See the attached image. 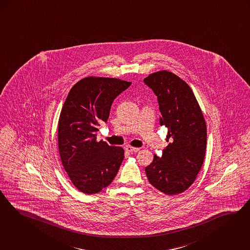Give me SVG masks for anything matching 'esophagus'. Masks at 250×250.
I'll list each match as a JSON object with an SVG mask.
<instances>
[{"instance_id":"1","label":"esophagus","mask_w":250,"mask_h":250,"mask_svg":"<svg viewBox=\"0 0 250 250\" xmlns=\"http://www.w3.org/2000/svg\"><path fill=\"white\" fill-rule=\"evenodd\" d=\"M125 150L129 151V152H138L140 149L139 148H134V147H131V146H126Z\"/></svg>"}]
</instances>
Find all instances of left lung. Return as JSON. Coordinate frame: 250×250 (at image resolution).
I'll return each mask as SVG.
<instances>
[{
    "label": "left lung",
    "mask_w": 250,
    "mask_h": 250,
    "mask_svg": "<svg viewBox=\"0 0 250 250\" xmlns=\"http://www.w3.org/2000/svg\"><path fill=\"white\" fill-rule=\"evenodd\" d=\"M157 97L160 125L167 127V147L154 155L145 168L150 184L175 195L187 190L196 179L205 159L207 125L199 104L186 82L161 70L144 79Z\"/></svg>",
    "instance_id": "left-lung-1"
}]
</instances>
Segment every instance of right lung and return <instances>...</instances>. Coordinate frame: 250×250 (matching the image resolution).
<instances>
[{
  "label": "right lung",
  "mask_w": 250,
  "mask_h": 250,
  "mask_svg": "<svg viewBox=\"0 0 250 250\" xmlns=\"http://www.w3.org/2000/svg\"><path fill=\"white\" fill-rule=\"evenodd\" d=\"M131 82L86 77L75 83L64 102L59 121V150L73 185L94 194L109 186L124 160L122 147L97 141L100 123L107 122L113 100Z\"/></svg>",
  "instance_id": "right-lung-1"
}]
</instances>
